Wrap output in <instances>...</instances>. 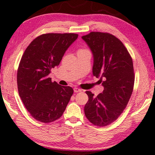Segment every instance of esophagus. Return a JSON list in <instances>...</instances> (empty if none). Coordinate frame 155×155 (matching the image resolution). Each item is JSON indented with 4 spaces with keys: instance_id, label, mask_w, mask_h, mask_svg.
<instances>
[{
    "instance_id": "1",
    "label": "esophagus",
    "mask_w": 155,
    "mask_h": 155,
    "mask_svg": "<svg viewBox=\"0 0 155 155\" xmlns=\"http://www.w3.org/2000/svg\"><path fill=\"white\" fill-rule=\"evenodd\" d=\"M74 91L75 93H78V92H80V91H81V90H80V89H78L77 87H74Z\"/></svg>"
}]
</instances>
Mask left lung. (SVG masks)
Returning <instances> with one entry per match:
<instances>
[{
    "instance_id": "8db88e82",
    "label": "left lung",
    "mask_w": 155,
    "mask_h": 155,
    "mask_svg": "<svg viewBox=\"0 0 155 155\" xmlns=\"http://www.w3.org/2000/svg\"><path fill=\"white\" fill-rule=\"evenodd\" d=\"M93 54V75L100 77L104 90L96 97L86 91L89 100L85 116L94 125L107 126L117 119L133 92V60L119 39L107 33L91 32L82 37Z\"/></svg>"
}]
</instances>
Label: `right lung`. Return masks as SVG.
I'll return each instance as SVG.
<instances>
[{
    "instance_id": "right-lung-1",
    "label": "right lung",
    "mask_w": 155,
    "mask_h": 155,
    "mask_svg": "<svg viewBox=\"0 0 155 155\" xmlns=\"http://www.w3.org/2000/svg\"><path fill=\"white\" fill-rule=\"evenodd\" d=\"M78 38L74 33H47L36 38L25 50L17 73L18 93L33 118L44 123L59 119L73 89L52 82L48 75Z\"/></svg>"
}]
</instances>
